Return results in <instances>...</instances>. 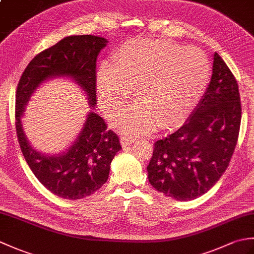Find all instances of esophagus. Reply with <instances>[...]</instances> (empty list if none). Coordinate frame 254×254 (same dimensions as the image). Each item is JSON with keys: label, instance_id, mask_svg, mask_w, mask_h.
I'll return each instance as SVG.
<instances>
[{"label": "esophagus", "instance_id": "obj_1", "mask_svg": "<svg viewBox=\"0 0 254 254\" xmlns=\"http://www.w3.org/2000/svg\"><path fill=\"white\" fill-rule=\"evenodd\" d=\"M120 141H121L122 146L123 147H127V146H130L132 143H134V141H135V138L128 136V135H121L120 136Z\"/></svg>", "mask_w": 254, "mask_h": 254}]
</instances>
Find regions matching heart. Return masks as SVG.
I'll return each instance as SVG.
<instances>
[{
    "mask_svg": "<svg viewBox=\"0 0 254 254\" xmlns=\"http://www.w3.org/2000/svg\"><path fill=\"white\" fill-rule=\"evenodd\" d=\"M210 77L205 53L167 40H132L121 47L115 63L104 62L97 74L98 96L107 115L116 113L135 88L137 101L120 112L115 126L141 135L155 123L169 127L185 119L201 99Z\"/></svg>",
    "mask_w": 254,
    "mask_h": 254,
    "instance_id": "b5f03b06",
    "label": "heart"
}]
</instances>
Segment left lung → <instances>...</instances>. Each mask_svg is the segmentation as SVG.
<instances>
[{
	"label": "left lung",
	"instance_id": "1",
	"mask_svg": "<svg viewBox=\"0 0 254 254\" xmlns=\"http://www.w3.org/2000/svg\"><path fill=\"white\" fill-rule=\"evenodd\" d=\"M240 122L238 83L215 52L212 78L201 101L179 130L154 144L147 166L150 185L177 201L203 195L227 169Z\"/></svg>",
	"mask_w": 254,
	"mask_h": 254
}]
</instances>
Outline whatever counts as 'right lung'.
Masks as SVG:
<instances>
[{
	"label": "right lung",
	"mask_w": 254,
	"mask_h": 254,
	"mask_svg": "<svg viewBox=\"0 0 254 254\" xmlns=\"http://www.w3.org/2000/svg\"><path fill=\"white\" fill-rule=\"evenodd\" d=\"M108 40L82 35L65 37L40 52L21 74L16 90L15 126L19 146L29 168L42 186L56 195L79 199L94 194L109 177L110 164L121 149L117 134L95 109L96 61ZM73 78L88 94L91 111L84 127L71 147L60 155H42L31 147L21 126V117L30 96L46 79Z\"/></svg>",
	"instance_id": "obj_1"
}]
</instances>
